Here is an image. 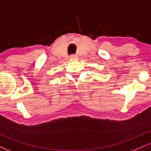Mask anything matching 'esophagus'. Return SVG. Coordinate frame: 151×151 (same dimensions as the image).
<instances>
[{
  "mask_svg": "<svg viewBox=\"0 0 151 151\" xmlns=\"http://www.w3.org/2000/svg\"><path fill=\"white\" fill-rule=\"evenodd\" d=\"M70 58L71 59H77V55H70Z\"/></svg>",
  "mask_w": 151,
  "mask_h": 151,
  "instance_id": "esophagus-1",
  "label": "esophagus"
}]
</instances>
